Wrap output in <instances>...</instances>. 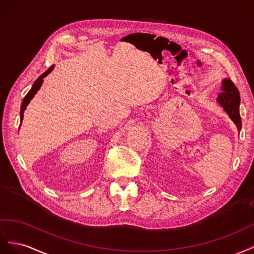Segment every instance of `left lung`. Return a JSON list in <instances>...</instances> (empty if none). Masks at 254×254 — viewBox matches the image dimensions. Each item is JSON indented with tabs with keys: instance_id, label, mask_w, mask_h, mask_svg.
<instances>
[{
	"instance_id": "left-lung-1",
	"label": "left lung",
	"mask_w": 254,
	"mask_h": 254,
	"mask_svg": "<svg viewBox=\"0 0 254 254\" xmlns=\"http://www.w3.org/2000/svg\"><path fill=\"white\" fill-rule=\"evenodd\" d=\"M221 92L217 97V102L234 122L238 131L242 129V118L240 115L241 97L236 86L230 78H224L221 82Z\"/></svg>"
}]
</instances>
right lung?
Here are the masks:
<instances>
[{"label": "right lung", "mask_w": 254, "mask_h": 254, "mask_svg": "<svg viewBox=\"0 0 254 254\" xmlns=\"http://www.w3.org/2000/svg\"><path fill=\"white\" fill-rule=\"evenodd\" d=\"M53 69H54V66L49 68V69L45 72V73H42L37 79H36V81H35L34 84H33V86H32L31 90L28 91L27 95L24 97V99H23V101H22V104H21V111H20V120H21V122H22V120H23V114H24V111L26 110L27 105L30 104L31 100L35 97L36 93H37V91L40 89V87H41V85H42V83H43V78H45L49 73H51V72H52ZM19 128H20V127H19Z\"/></svg>", "instance_id": "obj_1"}]
</instances>
